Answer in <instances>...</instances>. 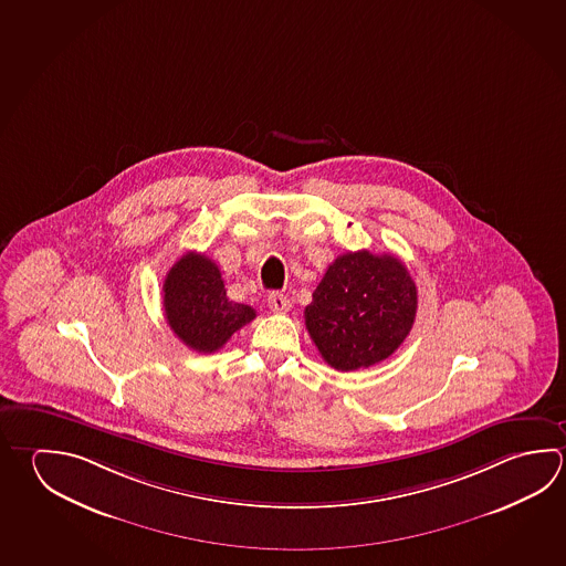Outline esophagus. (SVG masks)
<instances>
[{
    "label": "esophagus",
    "instance_id": "obj_1",
    "mask_svg": "<svg viewBox=\"0 0 566 566\" xmlns=\"http://www.w3.org/2000/svg\"><path fill=\"white\" fill-rule=\"evenodd\" d=\"M269 307L271 311H277V313H285L291 308V301H289L287 295H283V293H279V291H273L268 298Z\"/></svg>",
    "mask_w": 566,
    "mask_h": 566
}]
</instances>
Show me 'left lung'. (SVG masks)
I'll return each instance as SVG.
<instances>
[{
  "label": "left lung",
  "mask_w": 566,
  "mask_h": 566,
  "mask_svg": "<svg viewBox=\"0 0 566 566\" xmlns=\"http://www.w3.org/2000/svg\"><path fill=\"white\" fill-rule=\"evenodd\" d=\"M415 315L417 287L401 259L363 249L331 263L305 307V325L325 363L347 373L391 357Z\"/></svg>",
  "instance_id": "8db88e82"
}]
</instances>
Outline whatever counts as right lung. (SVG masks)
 <instances>
[{"instance_id": "obj_1", "label": "right lung", "mask_w": 566, "mask_h": 566, "mask_svg": "<svg viewBox=\"0 0 566 566\" xmlns=\"http://www.w3.org/2000/svg\"><path fill=\"white\" fill-rule=\"evenodd\" d=\"M164 308L171 331L197 353H216L233 333L255 319V308L229 301L216 261L196 251L169 269Z\"/></svg>"}]
</instances>
